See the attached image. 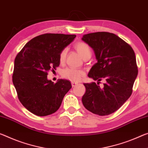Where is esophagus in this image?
<instances>
[{
	"label": "esophagus",
	"mask_w": 148,
	"mask_h": 148,
	"mask_svg": "<svg viewBox=\"0 0 148 148\" xmlns=\"http://www.w3.org/2000/svg\"><path fill=\"white\" fill-rule=\"evenodd\" d=\"M71 84H72V87H75V86H76L77 85V84H78V83L74 82H72Z\"/></svg>",
	"instance_id": "obj_1"
}]
</instances>
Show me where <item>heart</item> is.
<instances>
[{
  "instance_id": "obj_1",
  "label": "heart",
  "mask_w": 148,
  "mask_h": 148,
  "mask_svg": "<svg viewBox=\"0 0 148 148\" xmlns=\"http://www.w3.org/2000/svg\"><path fill=\"white\" fill-rule=\"evenodd\" d=\"M74 47L78 51V53L81 55L84 59L90 58L91 55V51L89 45L84 41H78L74 45ZM67 55V49L64 48L60 51L59 55V60L61 62H63L66 59ZM85 75V72L83 70L76 69L74 68L69 67L64 69L62 71V76L63 78L69 79V80L78 82L83 78Z\"/></svg>"
}]
</instances>
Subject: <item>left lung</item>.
I'll return each mask as SVG.
<instances>
[{"instance_id": "left-lung-1", "label": "left lung", "mask_w": 148, "mask_h": 148, "mask_svg": "<svg viewBox=\"0 0 148 148\" xmlns=\"http://www.w3.org/2000/svg\"><path fill=\"white\" fill-rule=\"evenodd\" d=\"M82 40L93 49L97 60L88 76L98 81L97 85L84 84L86 91L82 103L93 114L108 115L117 111L132 95L138 72L134 51L112 33H91L84 35ZM101 80L105 84L100 88Z\"/></svg>"}]
</instances>
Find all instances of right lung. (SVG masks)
Listing matches in <instances>:
<instances>
[{
	"label": "right lung",
	"mask_w": 148,
	"mask_h": 148,
	"mask_svg": "<svg viewBox=\"0 0 148 148\" xmlns=\"http://www.w3.org/2000/svg\"><path fill=\"white\" fill-rule=\"evenodd\" d=\"M76 35L45 34L25 45L14 60L12 82L23 106L37 116H47L59 109L71 83L60 79L48 80L49 70L60 64V51Z\"/></svg>",
	"instance_id": "obj_1"
}]
</instances>
